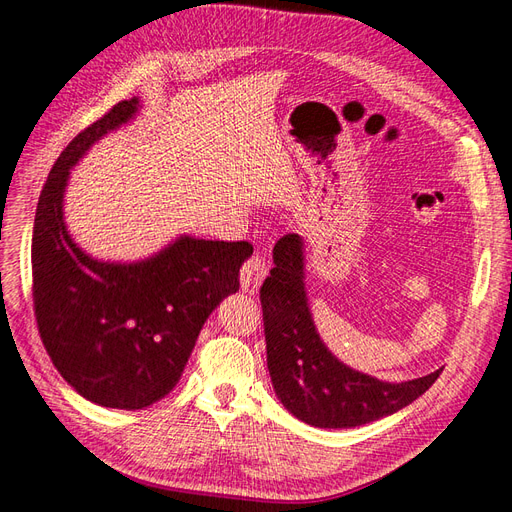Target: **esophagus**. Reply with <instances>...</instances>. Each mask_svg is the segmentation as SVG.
Here are the masks:
<instances>
[{
  "mask_svg": "<svg viewBox=\"0 0 512 512\" xmlns=\"http://www.w3.org/2000/svg\"><path fill=\"white\" fill-rule=\"evenodd\" d=\"M266 272H268V266H266V259H263V255H259V253L251 255L249 259L244 261L242 272H240L242 291L244 293H257L261 283H263V278H266Z\"/></svg>",
  "mask_w": 512,
  "mask_h": 512,
  "instance_id": "obj_1",
  "label": "esophagus"
}]
</instances>
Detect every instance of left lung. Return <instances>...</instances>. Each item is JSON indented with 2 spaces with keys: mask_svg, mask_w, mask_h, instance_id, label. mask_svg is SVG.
Listing matches in <instances>:
<instances>
[{
  "mask_svg": "<svg viewBox=\"0 0 512 512\" xmlns=\"http://www.w3.org/2000/svg\"><path fill=\"white\" fill-rule=\"evenodd\" d=\"M268 370L278 400L300 421L338 430L393 415L430 389L442 368L406 383H383L344 366L317 334L304 287V240L274 244V268L261 291Z\"/></svg>",
  "mask_w": 512,
  "mask_h": 512,
  "instance_id": "left-lung-1",
  "label": "left lung"
}]
</instances>
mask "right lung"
Listing matches in <instances>:
<instances>
[{
    "mask_svg": "<svg viewBox=\"0 0 512 512\" xmlns=\"http://www.w3.org/2000/svg\"><path fill=\"white\" fill-rule=\"evenodd\" d=\"M138 106V97L119 102L63 148L42 187L31 240L46 353L82 398L123 410L151 406L176 387L202 325L240 289V266L253 253L244 240L180 236L144 261L114 263L72 240L63 221L70 170Z\"/></svg>",
    "mask_w": 512,
    "mask_h": 512,
    "instance_id": "1",
    "label": "right lung"
}]
</instances>
